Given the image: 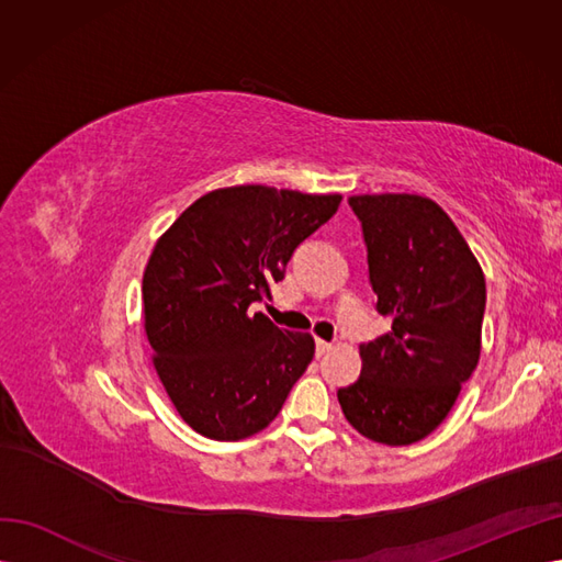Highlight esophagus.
Segmentation results:
<instances>
[{"label":"esophagus","instance_id":"esophagus-1","mask_svg":"<svg viewBox=\"0 0 562 562\" xmlns=\"http://www.w3.org/2000/svg\"><path fill=\"white\" fill-rule=\"evenodd\" d=\"M330 349H333V345H330V342H326V339H316V353H318V356L328 353Z\"/></svg>","mask_w":562,"mask_h":562}]
</instances>
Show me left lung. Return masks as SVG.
Listing matches in <instances>:
<instances>
[{"label": "left lung", "instance_id": "8db88e82", "mask_svg": "<svg viewBox=\"0 0 562 562\" xmlns=\"http://www.w3.org/2000/svg\"><path fill=\"white\" fill-rule=\"evenodd\" d=\"M378 312L391 330L361 345V378L337 391L351 427L413 446L448 417L481 359L485 277L464 236L419 194H356Z\"/></svg>", "mask_w": 562, "mask_h": 562}]
</instances>
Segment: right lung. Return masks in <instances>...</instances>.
Wrapping results in <instances>:
<instances>
[{"label": "right lung", "instance_id": "add662e5", "mask_svg": "<svg viewBox=\"0 0 562 562\" xmlns=\"http://www.w3.org/2000/svg\"><path fill=\"white\" fill-rule=\"evenodd\" d=\"M342 194L267 184L220 187L168 227L143 274L151 366L184 424L213 440L267 429L314 359L310 333L277 328L250 304L295 248L335 215Z\"/></svg>", "mask_w": 562, "mask_h": 562}]
</instances>
